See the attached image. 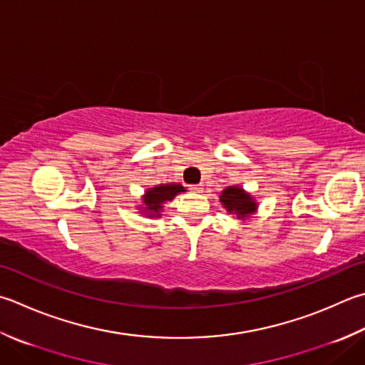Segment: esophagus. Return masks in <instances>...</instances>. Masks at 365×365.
<instances>
[{
    "label": "esophagus",
    "instance_id": "obj_1",
    "mask_svg": "<svg viewBox=\"0 0 365 365\" xmlns=\"http://www.w3.org/2000/svg\"><path fill=\"white\" fill-rule=\"evenodd\" d=\"M190 191H191V192H202L204 188H202V185H191Z\"/></svg>",
    "mask_w": 365,
    "mask_h": 365
}]
</instances>
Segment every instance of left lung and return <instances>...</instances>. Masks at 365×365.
<instances>
[{
    "instance_id": "1",
    "label": "left lung",
    "mask_w": 365,
    "mask_h": 365,
    "mask_svg": "<svg viewBox=\"0 0 365 365\" xmlns=\"http://www.w3.org/2000/svg\"><path fill=\"white\" fill-rule=\"evenodd\" d=\"M220 201L223 202L226 210L234 212L239 218H245L256 210V204L252 199V196L247 195V192L237 188V187H230L221 192Z\"/></svg>"
}]
</instances>
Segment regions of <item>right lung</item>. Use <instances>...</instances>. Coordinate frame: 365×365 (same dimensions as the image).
Instances as JSON below:
<instances>
[{"instance_id": "add662e5", "label": "right lung", "mask_w": 365, "mask_h": 365, "mask_svg": "<svg viewBox=\"0 0 365 365\" xmlns=\"http://www.w3.org/2000/svg\"><path fill=\"white\" fill-rule=\"evenodd\" d=\"M182 191H185L182 185H160V187L150 188L147 191V195L144 196L145 210L150 212V215L160 217L161 204L164 201H170V199H174L178 192Z\"/></svg>"}]
</instances>
